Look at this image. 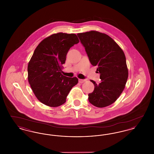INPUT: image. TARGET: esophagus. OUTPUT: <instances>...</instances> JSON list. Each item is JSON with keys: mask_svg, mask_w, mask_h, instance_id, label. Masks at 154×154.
Instances as JSON below:
<instances>
[{"mask_svg": "<svg viewBox=\"0 0 154 154\" xmlns=\"http://www.w3.org/2000/svg\"><path fill=\"white\" fill-rule=\"evenodd\" d=\"M85 80H83V79H79V82L81 83V84H82V83H83V82H84L85 81Z\"/></svg>", "mask_w": 154, "mask_h": 154, "instance_id": "34e87169", "label": "esophagus"}]
</instances>
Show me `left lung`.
<instances>
[{"label":"left lung","instance_id":"1","mask_svg":"<svg viewBox=\"0 0 154 154\" xmlns=\"http://www.w3.org/2000/svg\"><path fill=\"white\" fill-rule=\"evenodd\" d=\"M91 63L97 67L101 82L91 80L95 88L88 94V100L97 107L115 102L124 89L128 77L124 52L106 34L92 30L78 33Z\"/></svg>","mask_w":154,"mask_h":154}]
</instances>
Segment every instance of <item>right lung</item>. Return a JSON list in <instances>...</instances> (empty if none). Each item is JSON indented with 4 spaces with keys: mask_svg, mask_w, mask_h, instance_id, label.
<instances>
[{
    "mask_svg": "<svg viewBox=\"0 0 154 154\" xmlns=\"http://www.w3.org/2000/svg\"><path fill=\"white\" fill-rule=\"evenodd\" d=\"M79 42L75 34L58 33L37 45L28 63V74L31 88L40 102L54 107L66 102L79 80L62 75V65L70 48Z\"/></svg>",
    "mask_w": 154,
    "mask_h": 154,
    "instance_id": "1",
    "label": "right lung"
}]
</instances>
